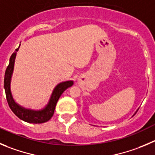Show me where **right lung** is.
<instances>
[{
	"label": "right lung",
	"mask_w": 155,
	"mask_h": 155,
	"mask_svg": "<svg viewBox=\"0 0 155 155\" xmlns=\"http://www.w3.org/2000/svg\"><path fill=\"white\" fill-rule=\"evenodd\" d=\"M19 47L16 49L15 52L11 54V56L10 58V62H9L8 66L6 69L5 74H4V86L7 103H8L9 107H10V110L13 111V113L22 120L27 122V123H36V124L37 123H45L52 117L55 106H56L58 99L61 97L62 93L68 87H70L71 86H72L74 83L71 81H69L62 82V83L57 85L56 87L54 88V91H53V93L51 94V97L50 98V101L47 107L43 110H40V111H32V110H26V109H24L20 107V106H19L14 101L10 88V78H11V75H12L13 70H14L16 54H17V51H18Z\"/></svg>",
	"instance_id": "right-lung-1"
}]
</instances>
